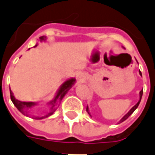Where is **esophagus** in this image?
<instances>
[{
  "mask_svg": "<svg viewBox=\"0 0 155 155\" xmlns=\"http://www.w3.org/2000/svg\"><path fill=\"white\" fill-rule=\"evenodd\" d=\"M77 79H78V81H80V82H84V81H85V77H84V74H78Z\"/></svg>",
  "mask_w": 155,
  "mask_h": 155,
  "instance_id": "esophagus-1",
  "label": "esophagus"
}]
</instances>
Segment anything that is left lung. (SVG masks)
Returning <instances> with one entry per match:
<instances>
[{
    "label": "left lung",
    "instance_id": "1",
    "mask_svg": "<svg viewBox=\"0 0 155 155\" xmlns=\"http://www.w3.org/2000/svg\"><path fill=\"white\" fill-rule=\"evenodd\" d=\"M139 73H140V75L142 76V74H141V72H140V71H139ZM142 95H143V90H142V91H141L140 92V100H139V101H138V103H137V104H135L134 106H133V107L131 108V109H130V110L129 111V112H128V113H127V114H125V115H124L123 118H122V119H121V120H120V123H122L123 121H124V120H127V119H128V118H129V117H130V115H131V114H133L134 111L136 110L137 108H138V106H139V104H140V101H141V98H142ZM86 111H87V112H88V114H90V115H91V113H90V110H89V107H88V105H87V107H86Z\"/></svg>",
    "mask_w": 155,
    "mask_h": 155
}]
</instances>
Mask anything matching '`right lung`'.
I'll use <instances>...</instances> for the list:
<instances>
[{"label":"right lung","mask_w":155,"mask_h":155,"mask_svg":"<svg viewBox=\"0 0 155 155\" xmlns=\"http://www.w3.org/2000/svg\"><path fill=\"white\" fill-rule=\"evenodd\" d=\"M46 41V36H41L40 37V41L42 42V41ZM37 45L36 44L34 46H37ZM75 81L76 80L74 79V78H71V79H68L66 81H64L63 84H61V87L59 88V90L56 92V94L54 95V99L52 100L50 102H48V104H50L51 105V108H50V111L48 112L47 114L44 115V116H35V115H32L31 114V110H32V108L35 106V105H37L38 103H36V102H24V101H20L18 100H16L14 96V94H13V92L11 91V89H10V94H11V100H12V103L14 104L15 107L17 108V110H18L21 114H23L25 116H28V117H32L33 119H35V120H42V119H45V118H47V117L51 116L52 114H54V112L56 110V105H58V104L61 102L62 101V99L64 97V95L67 94V92L70 90H71L72 86L74 85V83H75Z\"/></svg>","instance_id":"right-lung-1"}]
</instances>
